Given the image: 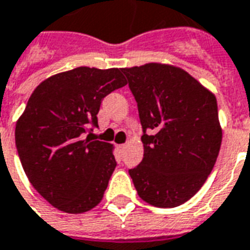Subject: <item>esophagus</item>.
Returning <instances> with one entry per match:
<instances>
[{"mask_svg": "<svg viewBox=\"0 0 250 250\" xmlns=\"http://www.w3.org/2000/svg\"><path fill=\"white\" fill-rule=\"evenodd\" d=\"M118 147H119V149H125V144H119Z\"/></svg>", "mask_w": 250, "mask_h": 250, "instance_id": "esophagus-1", "label": "esophagus"}]
</instances>
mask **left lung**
Listing matches in <instances>:
<instances>
[{
  "mask_svg": "<svg viewBox=\"0 0 250 250\" xmlns=\"http://www.w3.org/2000/svg\"><path fill=\"white\" fill-rule=\"evenodd\" d=\"M122 71L143 127L144 158L128 171L138 195L159 208L184 204L203 187L219 156L223 130L216 97L172 64L146 63Z\"/></svg>",
  "mask_w": 250,
  "mask_h": 250,
  "instance_id": "8db88e82",
  "label": "left lung"
}]
</instances>
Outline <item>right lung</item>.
<instances>
[{"mask_svg":"<svg viewBox=\"0 0 250 250\" xmlns=\"http://www.w3.org/2000/svg\"><path fill=\"white\" fill-rule=\"evenodd\" d=\"M127 81L120 68H73L40 83L16 125L18 156L29 182L66 213H84L103 199L116 167L112 144L91 140L102 99Z\"/></svg>","mask_w":250,"mask_h":250,"instance_id":"obj_1","label":"right lung"}]
</instances>
